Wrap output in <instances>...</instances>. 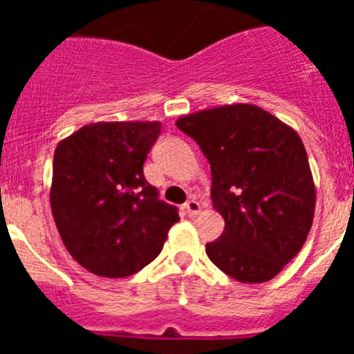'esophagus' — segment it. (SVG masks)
Returning a JSON list of instances; mask_svg holds the SVG:
<instances>
[{
    "label": "esophagus",
    "mask_w": 354,
    "mask_h": 354,
    "mask_svg": "<svg viewBox=\"0 0 354 354\" xmlns=\"http://www.w3.org/2000/svg\"><path fill=\"white\" fill-rule=\"evenodd\" d=\"M184 209H186L187 216H196L200 211H202V205L196 200H187L186 204H184Z\"/></svg>",
    "instance_id": "34e87169"
}]
</instances>
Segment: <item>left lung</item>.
Listing matches in <instances>:
<instances>
[{
	"label": "left lung",
	"mask_w": 354,
	"mask_h": 354,
	"mask_svg": "<svg viewBox=\"0 0 354 354\" xmlns=\"http://www.w3.org/2000/svg\"><path fill=\"white\" fill-rule=\"evenodd\" d=\"M175 124L207 158L212 207L225 220L207 257L237 282L274 278L314 221L315 186L298 133L255 104L202 109Z\"/></svg>",
	"instance_id": "obj_1"
}]
</instances>
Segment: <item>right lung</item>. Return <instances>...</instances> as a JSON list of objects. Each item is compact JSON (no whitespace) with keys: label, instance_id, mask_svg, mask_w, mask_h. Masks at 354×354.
<instances>
[{"label":"right lung","instance_id":"add662e5","mask_svg":"<svg viewBox=\"0 0 354 354\" xmlns=\"http://www.w3.org/2000/svg\"><path fill=\"white\" fill-rule=\"evenodd\" d=\"M161 122H95L62 140L49 200L65 248L90 273L124 278L161 253L177 207L143 175Z\"/></svg>","mask_w":354,"mask_h":354}]
</instances>
